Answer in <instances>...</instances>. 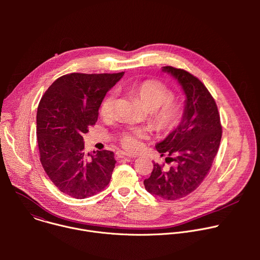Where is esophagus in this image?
<instances>
[{
	"label": "esophagus",
	"mask_w": 260,
	"mask_h": 260,
	"mask_svg": "<svg viewBox=\"0 0 260 260\" xmlns=\"http://www.w3.org/2000/svg\"><path fill=\"white\" fill-rule=\"evenodd\" d=\"M116 154H117V157H118V158H124V159H126V160H131V159H133V158L136 157V156L131 155V154H128V153H125V152H123V151H118Z\"/></svg>",
	"instance_id": "34e87169"
}]
</instances>
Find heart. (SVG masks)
I'll return each mask as SVG.
<instances>
[{
  "label": "heart",
  "instance_id": "1",
  "mask_svg": "<svg viewBox=\"0 0 260 260\" xmlns=\"http://www.w3.org/2000/svg\"><path fill=\"white\" fill-rule=\"evenodd\" d=\"M127 90L136 96L144 108L149 111V123L158 134H169L177 128L184 117L183 105L173 101V92L158 81L147 80L127 87ZM115 96L113 93L107 94L102 101L100 113L103 117L113 114ZM144 133L139 129L124 131L119 136L121 145L127 150H136L140 145V139Z\"/></svg>",
  "mask_w": 260,
  "mask_h": 260
}]
</instances>
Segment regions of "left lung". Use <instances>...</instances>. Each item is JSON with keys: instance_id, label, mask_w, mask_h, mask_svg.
<instances>
[{"instance_id": "left-lung-1", "label": "left lung", "mask_w": 260, "mask_h": 260, "mask_svg": "<svg viewBox=\"0 0 260 260\" xmlns=\"http://www.w3.org/2000/svg\"><path fill=\"white\" fill-rule=\"evenodd\" d=\"M181 85L185 100L184 117L180 125L156 144L167 164L175 166L164 169L153 164L149 178L144 180L146 190L160 199L175 201L194 191L208 175L222 136L220 115L215 100L192 74L171 66L162 67Z\"/></svg>"}]
</instances>
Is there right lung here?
Here are the masks:
<instances>
[{
  "label": "right lung",
  "mask_w": 260,
  "mask_h": 260,
  "mask_svg": "<svg viewBox=\"0 0 260 260\" xmlns=\"http://www.w3.org/2000/svg\"><path fill=\"white\" fill-rule=\"evenodd\" d=\"M123 74H67L48 87L39 103L40 161L52 183L70 197L94 196L111 180L114 153L103 150L86 155L83 135L95 124L102 101Z\"/></svg>",
  "instance_id": "obj_1"
}]
</instances>
